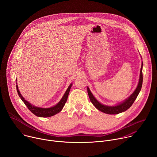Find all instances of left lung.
<instances>
[{
    "label": "left lung",
    "mask_w": 157,
    "mask_h": 157,
    "mask_svg": "<svg viewBox=\"0 0 157 157\" xmlns=\"http://www.w3.org/2000/svg\"><path fill=\"white\" fill-rule=\"evenodd\" d=\"M142 66H143V63H142V65L141 67L140 79H139V82L137 87L136 88L135 91L133 93V94L127 99H126L125 101H124L122 103H121L116 106H107V105H102L96 99V98L93 96V95L91 93V92L90 91V90H89V89L87 87V93H88L89 98V99H90L91 102L96 107V108L98 109L99 110H100V111L102 112V113H104L105 114H117L121 113H122V112H124L126 110H127L133 104V103L136 99L137 97L138 96V95L141 90L142 82H143Z\"/></svg>",
    "instance_id": "1"
}]
</instances>
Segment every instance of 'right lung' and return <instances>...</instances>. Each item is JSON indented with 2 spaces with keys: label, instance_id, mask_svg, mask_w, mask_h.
<instances>
[{
  "label": "right lung",
  "instance_id": "add662e5",
  "mask_svg": "<svg viewBox=\"0 0 157 157\" xmlns=\"http://www.w3.org/2000/svg\"><path fill=\"white\" fill-rule=\"evenodd\" d=\"M72 84H71L70 85V86L68 87V89H67L66 93H64L63 97L62 98V99H61V101L55 106L50 107V108H40V107H36L35 106L32 105L31 104H30L28 101H27L26 100H25V99L22 97V96L21 95L18 88V86L16 85L17 87V93L19 95V97L20 98V99L22 100L24 102V104L27 105V107H28V109L32 112V113L35 114V116H38V117H51L53 116L56 114H58V113L63 109L65 103L66 102L67 99H68V94L70 91V89L71 87Z\"/></svg>",
  "mask_w": 157,
  "mask_h": 157
}]
</instances>
